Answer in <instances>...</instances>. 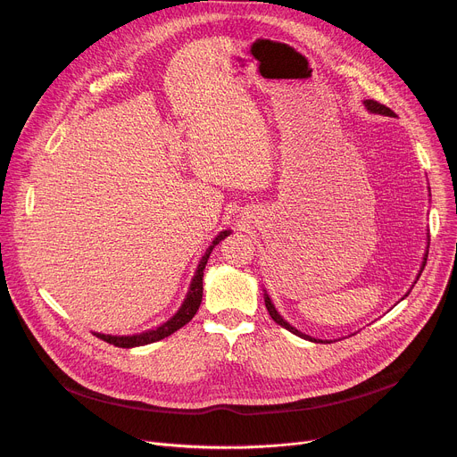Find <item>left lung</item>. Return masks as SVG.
<instances>
[{"label":"left lung","mask_w":457,"mask_h":457,"mask_svg":"<svg viewBox=\"0 0 457 457\" xmlns=\"http://www.w3.org/2000/svg\"><path fill=\"white\" fill-rule=\"evenodd\" d=\"M365 106H367V110H370L372 113H383V115H390V117H395L396 113L390 110L388 106H385V104H381V103H378V101H374V99H367L365 101ZM425 264H427V258H425V262H423V268H425ZM421 268V270H423ZM266 307H268V311H270V316L278 323V325H282V328H286L287 331H291L293 335H296V337H300V338H305V340H311L312 342V338L311 337H307V335H303V333H300L298 329H295L293 325H289L278 312H277V309H275V305L271 303V300H270V296L266 295ZM316 342V340H314ZM318 344H320V340H318ZM323 344V342H321Z\"/></svg>","instance_id":"left-lung-1"}]
</instances>
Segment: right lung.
I'll list each match as a JSON object with an SVG mask.
<instances>
[{"instance_id":"1","label":"right lung","mask_w":457,"mask_h":457,"mask_svg":"<svg viewBox=\"0 0 457 457\" xmlns=\"http://www.w3.org/2000/svg\"><path fill=\"white\" fill-rule=\"evenodd\" d=\"M229 235V231H222L215 240L213 244L206 249L201 264L197 268V271H195V277L191 280V286H189V291H187V296L182 303V307L177 311V314L168 320L166 323H162L161 328L157 329H152L148 333H143V335H134V337H110V335H96L97 338H101L103 342L106 344H112L115 347H122V349H129V347H139V345H148V344H154V342H159L170 335H173L175 331H179L180 328H184V325L195 316V312L199 311V305L203 302V277H204V270H206V264H208V258L213 251V247Z\"/></svg>"}]
</instances>
